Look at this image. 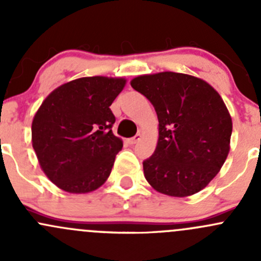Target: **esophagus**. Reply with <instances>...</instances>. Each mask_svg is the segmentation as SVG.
I'll return each mask as SVG.
<instances>
[{
  "instance_id": "34e87169",
  "label": "esophagus",
  "mask_w": 261,
  "mask_h": 261,
  "mask_svg": "<svg viewBox=\"0 0 261 261\" xmlns=\"http://www.w3.org/2000/svg\"><path fill=\"white\" fill-rule=\"evenodd\" d=\"M140 139H141V135H140V134H138V135H135L134 138L128 139L127 143L130 144V145H135L136 143H139V141H140Z\"/></svg>"
}]
</instances>
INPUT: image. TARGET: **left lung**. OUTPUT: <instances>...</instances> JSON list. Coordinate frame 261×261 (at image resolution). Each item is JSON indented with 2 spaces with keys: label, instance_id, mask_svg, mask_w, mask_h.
Masks as SVG:
<instances>
[{
  "label": "left lung",
  "instance_id": "8db88e82",
  "mask_svg": "<svg viewBox=\"0 0 261 261\" xmlns=\"http://www.w3.org/2000/svg\"><path fill=\"white\" fill-rule=\"evenodd\" d=\"M131 87L151 102L159 120L156 149L143 162L146 180L172 197L202 191L230 151L232 121L220 94L203 80L174 72L139 75Z\"/></svg>",
  "mask_w": 261,
  "mask_h": 261
}]
</instances>
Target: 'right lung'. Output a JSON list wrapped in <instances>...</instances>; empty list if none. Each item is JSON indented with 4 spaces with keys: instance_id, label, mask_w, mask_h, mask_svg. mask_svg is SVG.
<instances>
[{
    "instance_id": "1",
    "label": "right lung",
    "mask_w": 261,
    "mask_h": 261,
    "mask_svg": "<svg viewBox=\"0 0 261 261\" xmlns=\"http://www.w3.org/2000/svg\"><path fill=\"white\" fill-rule=\"evenodd\" d=\"M123 78L83 77L51 92L31 125L39 164L53 183L69 193H88L110 177L122 140L112 133L110 106Z\"/></svg>"
}]
</instances>
